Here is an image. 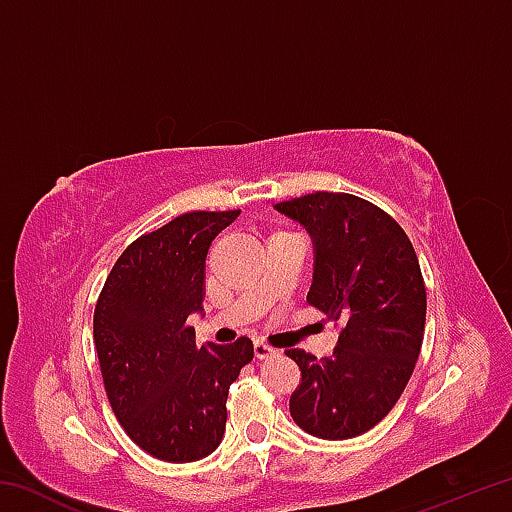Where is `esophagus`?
<instances>
[{"instance_id": "esophagus-1", "label": "esophagus", "mask_w": 512, "mask_h": 512, "mask_svg": "<svg viewBox=\"0 0 512 512\" xmlns=\"http://www.w3.org/2000/svg\"><path fill=\"white\" fill-rule=\"evenodd\" d=\"M253 350H255V357H257V359H268V357H271V354H275V350L268 348V345L262 343V341H255Z\"/></svg>"}]
</instances>
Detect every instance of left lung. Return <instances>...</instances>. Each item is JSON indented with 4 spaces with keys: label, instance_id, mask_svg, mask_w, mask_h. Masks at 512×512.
<instances>
[{
    "label": "left lung",
    "instance_id": "1",
    "mask_svg": "<svg viewBox=\"0 0 512 512\" xmlns=\"http://www.w3.org/2000/svg\"><path fill=\"white\" fill-rule=\"evenodd\" d=\"M275 210L311 237L307 302L339 332L323 361L287 350L302 372L291 418L323 440L361 436L400 400L418 361L427 316L418 257L400 225L357 196L318 192Z\"/></svg>",
    "mask_w": 512,
    "mask_h": 512
}]
</instances>
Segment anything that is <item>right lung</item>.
Returning a JSON list of instances; mask_svg holds the SVG:
<instances>
[{
  "label": "right lung",
  "mask_w": 512,
  "mask_h": 512,
  "mask_svg": "<svg viewBox=\"0 0 512 512\" xmlns=\"http://www.w3.org/2000/svg\"><path fill=\"white\" fill-rule=\"evenodd\" d=\"M235 212H189L128 246L94 309L103 384L121 427L151 456L192 463L219 447L228 388L253 361V341L205 343V257Z\"/></svg>",
  "instance_id": "add662e5"
}]
</instances>
